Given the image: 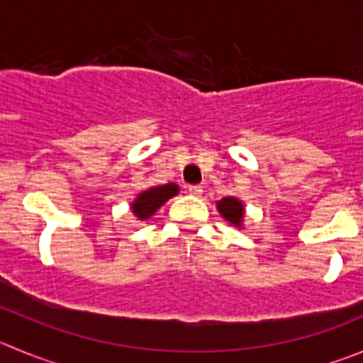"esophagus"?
I'll return each instance as SVG.
<instances>
[{
    "label": "esophagus",
    "mask_w": 363,
    "mask_h": 363,
    "mask_svg": "<svg viewBox=\"0 0 363 363\" xmlns=\"http://www.w3.org/2000/svg\"><path fill=\"white\" fill-rule=\"evenodd\" d=\"M185 189H187V192L191 196H201L203 194V189L199 187V185H187Z\"/></svg>",
    "instance_id": "esophagus-1"
}]
</instances>
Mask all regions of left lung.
Listing matches in <instances>:
<instances>
[{"mask_svg": "<svg viewBox=\"0 0 363 363\" xmlns=\"http://www.w3.org/2000/svg\"><path fill=\"white\" fill-rule=\"evenodd\" d=\"M217 210H219L220 216L231 224V226L242 228L244 226V216H246V208H244V203L240 201L235 196H226L220 201L216 203Z\"/></svg>", "mask_w": 363, "mask_h": 363, "instance_id": "left-lung-1", "label": "left lung"}]
</instances>
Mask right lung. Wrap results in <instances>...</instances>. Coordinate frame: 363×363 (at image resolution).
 I'll return each instance as SVG.
<instances>
[{
    "instance_id": "1",
    "label": "right lung",
    "mask_w": 363,
    "mask_h": 363,
    "mask_svg": "<svg viewBox=\"0 0 363 363\" xmlns=\"http://www.w3.org/2000/svg\"><path fill=\"white\" fill-rule=\"evenodd\" d=\"M178 192L179 187L176 184L155 185V187H150L137 194V198L130 203V210H132L133 217H137V220H147L157 213V210L167 199L174 198Z\"/></svg>"
}]
</instances>
